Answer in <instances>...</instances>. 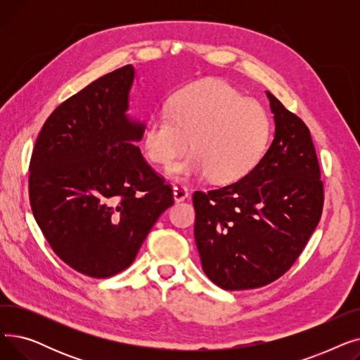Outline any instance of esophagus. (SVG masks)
I'll return each instance as SVG.
<instances>
[{
	"label": "esophagus",
	"instance_id": "esophagus-1",
	"mask_svg": "<svg viewBox=\"0 0 360 360\" xmlns=\"http://www.w3.org/2000/svg\"><path fill=\"white\" fill-rule=\"evenodd\" d=\"M188 194H190V193H188L186 186H184V185H175L174 186V198H175L176 202L184 201L188 197Z\"/></svg>",
	"mask_w": 360,
	"mask_h": 360
}]
</instances>
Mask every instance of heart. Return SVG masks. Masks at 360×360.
<instances>
[{
  "label": "heart",
  "instance_id": "1",
  "mask_svg": "<svg viewBox=\"0 0 360 360\" xmlns=\"http://www.w3.org/2000/svg\"><path fill=\"white\" fill-rule=\"evenodd\" d=\"M270 137L264 108L243 98L229 83L217 79L194 83L167 102L146 127L143 148L159 166L172 165L193 147V153L169 167L174 178L209 175L219 184L247 176L258 165Z\"/></svg>",
  "mask_w": 360,
  "mask_h": 360
}]
</instances>
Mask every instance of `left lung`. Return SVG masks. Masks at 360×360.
I'll return each mask as SVG.
<instances>
[{
  "label": "left lung",
  "mask_w": 360,
  "mask_h": 360,
  "mask_svg": "<svg viewBox=\"0 0 360 360\" xmlns=\"http://www.w3.org/2000/svg\"><path fill=\"white\" fill-rule=\"evenodd\" d=\"M267 96L276 121L267 153L242 179L193 194L202 270L226 290L262 288L289 271L323 214L324 182L309 128Z\"/></svg>",
  "instance_id": "obj_1"
}]
</instances>
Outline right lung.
<instances>
[{"label": "right lung", "mask_w": 360, "mask_h": 360, "mask_svg": "<svg viewBox=\"0 0 360 360\" xmlns=\"http://www.w3.org/2000/svg\"><path fill=\"white\" fill-rule=\"evenodd\" d=\"M134 68L90 83L56 108L36 139L29 200L52 251L93 278L128 269L159 216L174 204L165 182L134 144L129 122Z\"/></svg>", "instance_id": "obj_1"}]
</instances>
